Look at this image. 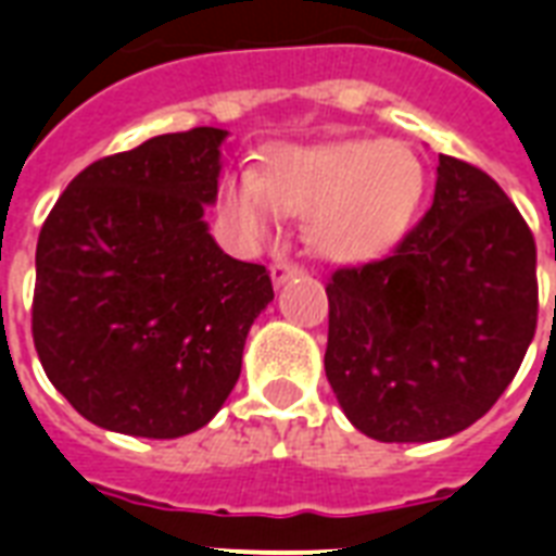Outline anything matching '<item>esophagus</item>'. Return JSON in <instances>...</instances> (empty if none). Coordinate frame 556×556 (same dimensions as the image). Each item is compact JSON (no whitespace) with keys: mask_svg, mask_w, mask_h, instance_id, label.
<instances>
[{"mask_svg":"<svg viewBox=\"0 0 556 556\" xmlns=\"http://www.w3.org/2000/svg\"><path fill=\"white\" fill-rule=\"evenodd\" d=\"M303 274V268L300 265H294V262H286V260H277L274 265H270V279H274V286H282V282H288L291 277H300Z\"/></svg>","mask_w":556,"mask_h":556,"instance_id":"esophagus-1","label":"esophagus"}]
</instances>
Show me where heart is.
<instances>
[{
	"mask_svg": "<svg viewBox=\"0 0 556 556\" xmlns=\"http://www.w3.org/2000/svg\"><path fill=\"white\" fill-rule=\"evenodd\" d=\"M427 192V167L404 141L346 138L277 147L262 173H233L218 207L248 239L265 242L279 213L305 218V242L338 265L383 260L413 230Z\"/></svg>",
	"mask_w": 556,
	"mask_h": 556,
	"instance_id": "obj_1",
	"label": "heart"
}]
</instances>
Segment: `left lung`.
I'll return each mask as SVG.
<instances>
[{"instance_id":"obj_1","label":"left lung","mask_w":556,"mask_h":556,"mask_svg":"<svg viewBox=\"0 0 556 556\" xmlns=\"http://www.w3.org/2000/svg\"><path fill=\"white\" fill-rule=\"evenodd\" d=\"M435 173L432 207L395 253L338 268L326 286V378L375 441L467 430L508 389L536 331L526 218L473 164L439 155Z\"/></svg>"}]
</instances>
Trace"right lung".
<instances>
[{
	"label": "right lung",
	"instance_id": "right-lung-1",
	"mask_svg": "<svg viewBox=\"0 0 556 556\" xmlns=\"http://www.w3.org/2000/svg\"><path fill=\"white\" fill-rule=\"evenodd\" d=\"M225 129L159 135L83 169L39 230L30 331L56 392L103 430H201L274 300L268 270L210 236Z\"/></svg>",
	"mask_w": 556,
	"mask_h": 556
}]
</instances>
